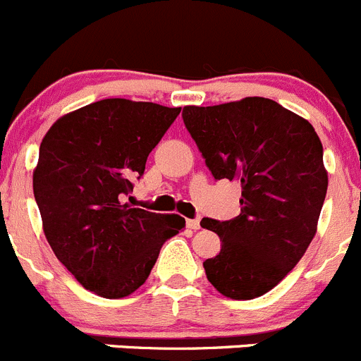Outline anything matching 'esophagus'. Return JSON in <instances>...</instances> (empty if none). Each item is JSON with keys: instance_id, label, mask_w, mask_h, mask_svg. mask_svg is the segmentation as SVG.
Listing matches in <instances>:
<instances>
[{"instance_id": "1", "label": "esophagus", "mask_w": 361, "mask_h": 361, "mask_svg": "<svg viewBox=\"0 0 361 361\" xmlns=\"http://www.w3.org/2000/svg\"><path fill=\"white\" fill-rule=\"evenodd\" d=\"M187 226L190 227V229H199V227H201V220L199 219H188L187 220Z\"/></svg>"}]
</instances>
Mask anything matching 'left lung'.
Masks as SVG:
<instances>
[{"instance_id":"obj_1","label":"left lung","mask_w":361,"mask_h":361,"mask_svg":"<svg viewBox=\"0 0 361 361\" xmlns=\"http://www.w3.org/2000/svg\"><path fill=\"white\" fill-rule=\"evenodd\" d=\"M181 116L213 178L241 185L240 215L201 220L222 241L202 262L206 277L227 298H257L295 268L316 234L328 188L323 145L309 121L262 97L188 106Z\"/></svg>"}]
</instances>
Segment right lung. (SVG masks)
<instances>
[{"label": "right lung", "mask_w": 361, "mask_h": 361, "mask_svg": "<svg viewBox=\"0 0 361 361\" xmlns=\"http://www.w3.org/2000/svg\"><path fill=\"white\" fill-rule=\"evenodd\" d=\"M180 111L106 99L59 118L42 141L33 192L45 238L95 295L123 298L141 288L162 245L183 229L180 215L125 202Z\"/></svg>", "instance_id": "add662e5"}]
</instances>
